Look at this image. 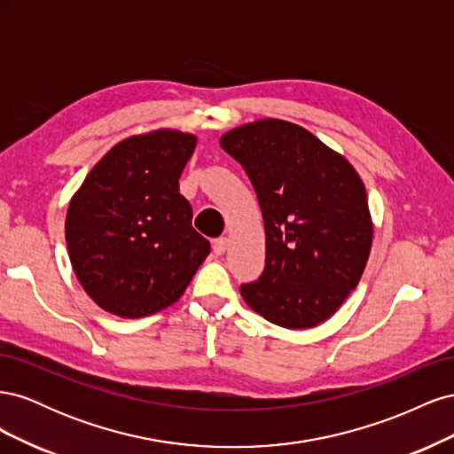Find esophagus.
Segmentation results:
<instances>
[{
  "label": "esophagus",
  "mask_w": 454,
  "mask_h": 454,
  "mask_svg": "<svg viewBox=\"0 0 454 454\" xmlns=\"http://www.w3.org/2000/svg\"><path fill=\"white\" fill-rule=\"evenodd\" d=\"M227 246H229V240H227L225 237H219V239H215V240H214V244H212L214 254H215V255H223V254H225V250H227Z\"/></svg>",
  "instance_id": "1"
}]
</instances>
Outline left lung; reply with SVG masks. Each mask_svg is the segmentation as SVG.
Returning <instances> with one entry per match:
<instances>
[{"label": "left lung", "instance_id": "1", "mask_svg": "<svg viewBox=\"0 0 454 454\" xmlns=\"http://www.w3.org/2000/svg\"><path fill=\"white\" fill-rule=\"evenodd\" d=\"M242 164L265 222V270L240 294L265 320L322 324L358 286L373 223L352 164L294 122L261 119L219 140Z\"/></svg>", "mask_w": 454, "mask_h": 454}]
</instances>
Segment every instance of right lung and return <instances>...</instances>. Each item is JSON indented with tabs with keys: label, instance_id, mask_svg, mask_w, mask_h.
I'll use <instances>...</instances> for the list:
<instances>
[{
	"label": "right lung",
	"instance_id": "add662e5",
	"mask_svg": "<svg viewBox=\"0 0 454 454\" xmlns=\"http://www.w3.org/2000/svg\"><path fill=\"white\" fill-rule=\"evenodd\" d=\"M195 145L193 134L170 129L130 136L98 160L67 206V254L100 309L121 318L167 309L210 254L177 184Z\"/></svg>",
	"mask_w": 454,
	"mask_h": 454
}]
</instances>
